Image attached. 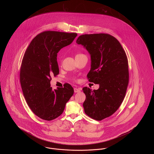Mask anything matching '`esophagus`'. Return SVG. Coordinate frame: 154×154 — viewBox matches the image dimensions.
Segmentation results:
<instances>
[{"instance_id": "esophagus-1", "label": "esophagus", "mask_w": 154, "mask_h": 154, "mask_svg": "<svg viewBox=\"0 0 154 154\" xmlns=\"http://www.w3.org/2000/svg\"><path fill=\"white\" fill-rule=\"evenodd\" d=\"M74 91L75 93H77V92H80L81 91V89L80 88H74Z\"/></svg>"}]
</instances>
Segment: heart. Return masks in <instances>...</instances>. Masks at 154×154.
<instances>
[{"label": "heart", "mask_w": 154, "mask_h": 154, "mask_svg": "<svg viewBox=\"0 0 154 154\" xmlns=\"http://www.w3.org/2000/svg\"><path fill=\"white\" fill-rule=\"evenodd\" d=\"M81 54H79V55H80Z\"/></svg>", "instance_id": "heart-1"}]
</instances>
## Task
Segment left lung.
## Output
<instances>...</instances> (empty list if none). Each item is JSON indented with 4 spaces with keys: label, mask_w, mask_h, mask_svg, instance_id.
<instances>
[{
    "label": "left lung",
    "mask_w": 154,
    "mask_h": 154,
    "mask_svg": "<svg viewBox=\"0 0 154 154\" xmlns=\"http://www.w3.org/2000/svg\"><path fill=\"white\" fill-rule=\"evenodd\" d=\"M76 43L91 55L88 81L99 85L97 90L82 88L86 96L84 111L89 117L101 121L113 114L124 100L129 83L127 57L117 39L109 34L82 35Z\"/></svg>",
    "instance_id": "8db88e82"
}]
</instances>
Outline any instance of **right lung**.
<instances>
[{"mask_svg": "<svg viewBox=\"0 0 154 154\" xmlns=\"http://www.w3.org/2000/svg\"><path fill=\"white\" fill-rule=\"evenodd\" d=\"M77 36L75 33L45 31L32 40L24 54L20 74L23 94L33 112L44 120L60 116L73 95L69 84L52 90L50 81L52 75L59 73L58 52Z\"/></svg>", "mask_w": 154, "mask_h": 154, "instance_id": "obj_1", "label": "right lung"}]
</instances>
